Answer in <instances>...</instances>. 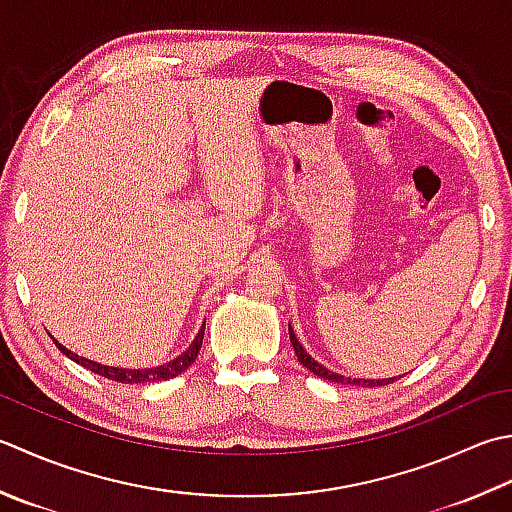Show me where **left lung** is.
<instances>
[{
    "label": "left lung",
    "instance_id": "1",
    "mask_svg": "<svg viewBox=\"0 0 512 512\" xmlns=\"http://www.w3.org/2000/svg\"><path fill=\"white\" fill-rule=\"evenodd\" d=\"M288 333H290V344H293V348H295V355L299 359V364L306 366L310 373L317 375V377H324V379H328V382H335V384H353V386H370V388L386 386V384H393L395 382V377L377 379V382H375V379H350V377H344V375H339V373H333V370H328L326 366L315 362V359L306 353L304 346L297 342V337L293 333V328H290V324H288Z\"/></svg>",
    "mask_w": 512,
    "mask_h": 512
}]
</instances>
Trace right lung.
Returning a JSON list of instances; mask_svg holds the SVG:
<instances>
[{"instance_id":"right-lung-1","label":"right lung","mask_w":512,"mask_h":512,"mask_svg":"<svg viewBox=\"0 0 512 512\" xmlns=\"http://www.w3.org/2000/svg\"><path fill=\"white\" fill-rule=\"evenodd\" d=\"M206 326V322H204ZM204 326L202 330H199L195 342L188 346L186 353H182L179 357H175L173 362H168L164 366H157V368H146V370H133V368H115V366H104V364H97V362H90V359H84L79 357L77 353H73V350H68L66 346H62L59 342L57 348L62 350V353L66 357L73 359V362H77L79 366H84L88 370H93V373L102 375L106 379H110V382H119V384H146V382H162V379H173L177 375H182L184 370L195 362L197 355H199V348H202V342H204Z\"/></svg>"}]
</instances>
